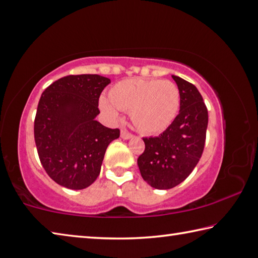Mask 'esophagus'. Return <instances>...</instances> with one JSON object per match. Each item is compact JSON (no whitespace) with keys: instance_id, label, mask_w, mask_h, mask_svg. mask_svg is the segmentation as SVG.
Returning a JSON list of instances; mask_svg holds the SVG:
<instances>
[{"instance_id":"34e87169","label":"esophagus","mask_w":258,"mask_h":258,"mask_svg":"<svg viewBox=\"0 0 258 258\" xmlns=\"http://www.w3.org/2000/svg\"><path fill=\"white\" fill-rule=\"evenodd\" d=\"M120 137H121V139H124V140H128V139H131L132 138V134H131L128 131H126V130H121V132H120Z\"/></svg>"}]
</instances>
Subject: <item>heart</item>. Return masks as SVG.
I'll return each mask as SVG.
<instances>
[{"label":"heart","mask_w":258,"mask_h":258,"mask_svg":"<svg viewBox=\"0 0 258 258\" xmlns=\"http://www.w3.org/2000/svg\"><path fill=\"white\" fill-rule=\"evenodd\" d=\"M100 100L102 110L116 118L119 110L130 111L134 125L143 133H160L171 126L181 106L178 86L168 80L130 78L112 87Z\"/></svg>","instance_id":"obj_1"}]
</instances>
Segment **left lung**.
<instances>
[{
    "mask_svg": "<svg viewBox=\"0 0 258 258\" xmlns=\"http://www.w3.org/2000/svg\"><path fill=\"white\" fill-rule=\"evenodd\" d=\"M181 92L180 112L169 127L155 138H143L145 151L138 166L148 184L172 189L194 171L203 155L208 125L207 107L194 84L172 76Z\"/></svg>",
    "mask_w": 258,
    "mask_h": 258,
    "instance_id": "left-lung-1",
    "label": "left lung"
}]
</instances>
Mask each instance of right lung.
<instances>
[{
	"instance_id": "obj_1",
	"label": "right lung",
	"mask_w": 258,
	"mask_h": 258,
	"mask_svg": "<svg viewBox=\"0 0 258 258\" xmlns=\"http://www.w3.org/2000/svg\"><path fill=\"white\" fill-rule=\"evenodd\" d=\"M110 80L95 74L69 75L42 93L34 120L41 164L52 180L73 190L97 180L104 152L119 128L95 120L99 98Z\"/></svg>"
}]
</instances>
